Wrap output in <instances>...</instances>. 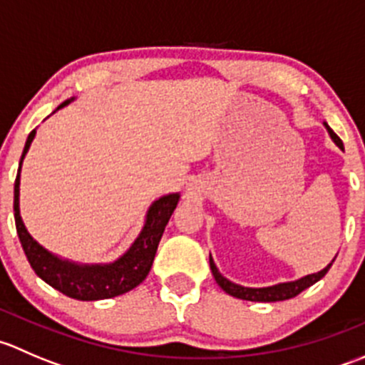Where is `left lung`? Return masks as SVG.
<instances>
[{
	"mask_svg": "<svg viewBox=\"0 0 365 365\" xmlns=\"http://www.w3.org/2000/svg\"><path fill=\"white\" fill-rule=\"evenodd\" d=\"M323 125H325V128H327V132H329L330 139H332V141L336 143V145L339 146L341 150H344V146H342V141L339 138H337L336 132H334L332 128H330L327 123H323ZM334 259H336V257H334ZM334 259L330 261V263L327 264L323 270L316 272V274L304 275V277L297 279V281L279 282V284H274V286H264V288H247V286H242V284H237V282H231L230 279H226L222 274H220L219 268H217V264H215V261H213L212 254H210V268H212V274H213V277H215L217 284H219L220 288H222L224 292L227 293V295H231L235 298H242V300H251V302H281V300H288V298L297 297L298 293H302L304 289H307L309 286L316 284L319 279L325 277V274L329 272V268L332 267Z\"/></svg>",
	"mask_w": 365,
	"mask_h": 365,
	"instance_id": "left-lung-1",
	"label": "left lung"
}]
</instances>
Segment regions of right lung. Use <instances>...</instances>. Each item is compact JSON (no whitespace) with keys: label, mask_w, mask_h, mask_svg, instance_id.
I'll list each match as a JSON object with an SVG mask.
<instances>
[{"label":"right lung","mask_w":365,"mask_h":365,"mask_svg":"<svg viewBox=\"0 0 365 365\" xmlns=\"http://www.w3.org/2000/svg\"><path fill=\"white\" fill-rule=\"evenodd\" d=\"M72 101H76V97L65 101L63 104L58 106V109L65 108ZM35 134L36 128L29 132L28 139H26L16 185H14V217H16L17 235H19L21 245H23L26 257H28L35 274L63 295L83 302L104 300V298L123 295V293L134 289L135 286L145 281L150 268H152L162 233H164L165 226H168L169 219H171L173 212L180 201V192L165 194L150 205L145 217V224H143L138 238L118 259L111 261V263H77V261L65 259V257L56 256V254L42 247L28 233L23 217H21V168H23V160L33 139H35Z\"/></svg>","instance_id":"obj_1"}]
</instances>
